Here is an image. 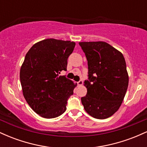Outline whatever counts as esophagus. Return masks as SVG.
<instances>
[{
    "instance_id": "1",
    "label": "esophagus",
    "mask_w": 147,
    "mask_h": 147,
    "mask_svg": "<svg viewBox=\"0 0 147 147\" xmlns=\"http://www.w3.org/2000/svg\"><path fill=\"white\" fill-rule=\"evenodd\" d=\"M77 84H78L79 86H82V84H83V81L82 80H79L78 82H77Z\"/></svg>"
}]
</instances>
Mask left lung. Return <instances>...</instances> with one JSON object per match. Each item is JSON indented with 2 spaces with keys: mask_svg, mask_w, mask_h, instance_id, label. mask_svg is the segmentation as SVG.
I'll return each instance as SVG.
<instances>
[{
  "mask_svg": "<svg viewBox=\"0 0 147 147\" xmlns=\"http://www.w3.org/2000/svg\"><path fill=\"white\" fill-rule=\"evenodd\" d=\"M88 61L86 95L81 100L92 117H111L124 100L129 85L126 61L120 52L103 41L79 42Z\"/></svg>",
  "mask_w": 147,
  "mask_h": 147,
  "instance_id": "obj_1",
  "label": "left lung"
}]
</instances>
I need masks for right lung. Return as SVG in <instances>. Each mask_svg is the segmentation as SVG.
<instances>
[{"instance_id":"1","label":"right lung","mask_w":147,"mask_h":147,"mask_svg":"<svg viewBox=\"0 0 147 147\" xmlns=\"http://www.w3.org/2000/svg\"><path fill=\"white\" fill-rule=\"evenodd\" d=\"M75 46V42L48 38L35 43L25 55L20 70L23 96L41 117L55 118L66 110L77 84L59 75L67 70Z\"/></svg>"}]
</instances>
